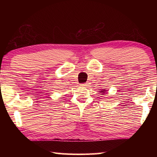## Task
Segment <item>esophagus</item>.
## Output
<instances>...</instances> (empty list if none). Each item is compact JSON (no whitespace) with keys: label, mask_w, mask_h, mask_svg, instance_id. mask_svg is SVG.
Listing matches in <instances>:
<instances>
[{"label":"esophagus","mask_w":157,"mask_h":157,"mask_svg":"<svg viewBox=\"0 0 157 157\" xmlns=\"http://www.w3.org/2000/svg\"><path fill=\"white\" fill-rule=\"evenodd\" d=\"M89 83H87V82H86V83H84V84H82V86H84V87H86V86H89Z\"/></svg>","instance_id":"esophagus-1"}]
</instances>
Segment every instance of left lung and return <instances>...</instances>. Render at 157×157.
<instances>
[{
	"mask_svg": "<svg viewBox=\"0 0 157 157\" xmlns=\"http://www.w3.org/2000/svg\"><path fill=\"white\" fill-rule=\"evenodd\" d=\"M105 91H106V90H102V91H101L100 92H102V93H101V94H105Z\"/></svg>",
	"mask_w": 157,
	"mask_h": 157,
	"instance_id": "8db88e82",
	"label": "left lung"
}]
</instances>
